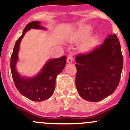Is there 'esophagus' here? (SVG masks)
I'll return each instance as SVG.
<instances>
[{"instance_id": "34e87169", "label": "esophagus", "mask_w": 130, "mask_h": 130, "mask_svg": "<svg viewBox=\"0 0 130 130\" xmlns=\"http://www.w3.org/2000/svg\"><path fill=\"white\" fill-rule=\"evenodd\" d=\"M73 59H74V57H73L72 55H69V56H67V63H70L72 62Z\"/></svg>"}]
</instances>
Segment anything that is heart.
Listing matches in <instances>:
<instances>
[{"label": "heart", "instance_id": "b5f03b06", "mask_svg": "<svg viewBox=\"0 0 130 130\" xmlns=\"http://www.w3.org/2000/svg\"><path fill=\"white\" fill-rule=\"evenodd\" d=\"M90 28L89 26H84L80 29L75 35V39H82L86 37L89 34ZM97 42V38L94 36H90L84 40L81 45V49L84 51H88L93 49L96 46Z\"/></svg>", "mask_w": 130, "mask_h": 130}]
</instances>
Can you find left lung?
Listing matches in <instances>:
<instances>
[{
    "mask_svg": "<svg viewBox=\"0 0 130 130\" xmlns=\"http://www.w3.org/2000/svg\"><path fill=\"white\" fill-rule=\"evenodd\" d=\"M75 85L79 95L89 102H99L112 94L119 83L123 67L120 42L110 34L91 52L75 58Z\"/></svg>",
    "mask_w": 130,
    "mask_h": 130,
    "instance_id": "left-lung-1",
    "label": "left lung"
}]
</instances>
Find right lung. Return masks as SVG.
<instances>
[{"label":"right lung","instance_id":"right-lung-1","mask_svg":"<svg viewBox=\"0 0 130 130\" xmlns=\"http://www.w3.org/2000/svg\"><path fill=\"white\" fill-rule=\"evenodd\" d=\"M40 21H31L26 25L21 37L16 41L11 57V70L14 83L20 93L27 99L41 102L50 99L55 88L56 77L66 65L67 56L50 60L46 63L39 73L34 77H21L16 69L20 44L28 30L31 28L46 29L40 25Z\"/></svg>","mask_w":130,"mask_h":130}]
</instances>
